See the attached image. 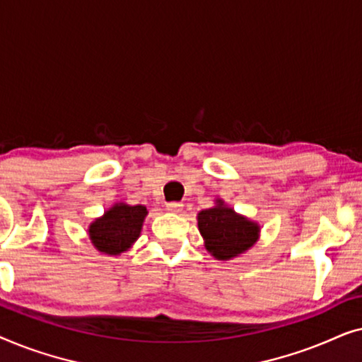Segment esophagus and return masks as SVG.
Returning a JSON list of instances; mask_svg holds the SVG:
<instances>
[{
	"label": "esophagus",
	"mask_w": 362,
	"mask_h": 362,
	"mask_svg": "<svg viewBox=\"0 0 362 362\" xmlns=\"http://www.w3.org/2000/svg\"><path fill=\"white\" fill-rule=\"evenodd\" d=\"M166 209L171 212H181L182 209V202H168Z\"/></svg>",
	"instance_id": "1"
}]
</instances>
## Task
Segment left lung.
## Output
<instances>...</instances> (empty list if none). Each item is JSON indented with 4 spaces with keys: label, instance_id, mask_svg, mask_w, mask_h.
<instances>
[{
    "label": "left lung",
    "instance_id": "1",
    "mask_svg": "<svg viewBox=\"0 0 362 362\" xmlns=\"http://www.w3.org/2000/svg\"><path fill=\"white\" fill-rule=\"evenodd\" d=\"M197 227L206 250L217 260H230L244 254L259 240L260 234L257 222L237 214L222 199L197 214Z\"/></svg>",
    "mask_w": 362,
    "mask_h": 362
}]
</instances>
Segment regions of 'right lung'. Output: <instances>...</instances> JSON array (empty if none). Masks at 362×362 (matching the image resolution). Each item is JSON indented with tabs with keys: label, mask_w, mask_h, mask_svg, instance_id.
<instances>
[{
	"label": "right lung",
	"mask_w": 362,
	"mask_h": 362,
	"mask_svg": "<svg viewBox=\"0 0 362 362\" xmlns=\"http://www.w3.org/2000/svg\"><path fill=\"white\" fill-rule=\"evenodd\" d=\"M146 214L145 206H128L118 202L88 226V237L93 247L102 254L120 255L140 237Z\"/></svg>",
	"instance_id": "add662e5"
}]
</instances>
